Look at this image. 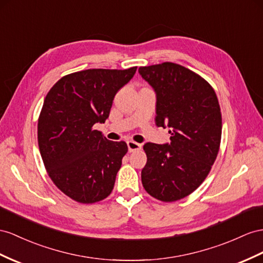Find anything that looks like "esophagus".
<instances>
[{
    "label": "esophagus",
    "instance_id": "1",
    "mask_svg": "<svg viewBox=\"0 0 263 263\" xmlns=\"http://www.w3.org/2000/svg\"><path fill=\"white\" fill-rule=\"evenodd\" d=\"M126 143H127V147H129V151H130V152L141 150V147H142V144H140V143H138V142H134V141H132V140L127 141Z\"/></svg>",
    "mask_w": 263,
    "mask_h": 263
}]
</instances>
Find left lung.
<instances>
[{
    "label": "left lung",
    "instance_id": "obj_1",
    "mask_svg": "<svg viewBox=\"0 0 263 263\" xmlns=\"http://www.w3.org/2000/svg\"><path fill=\"white\" fill-rule=\"evenodd\" d=\"M139 73L157 94L158 126H169L170 143L147 142L141 172L145 191L173 202L197 190L217 159L222 132L219 101L213 87L186 67L164 62L141 66Z\"/></svg>",
    "mask_w": 263,
    "mask_h": 263
}]
</instances>
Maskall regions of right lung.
<instances>
[{
	"label": "right lung",
	"mask_w": 263,
	"mask_h": 263,
	"mask_svg": "<svg viewBox=\"0 0 263 263\" xmlns=\"http://www.w3.org/2000/svg\"><path fill=\"white\" fill-rule=\"evenodd\" d=\"M136 71L137 66L74 72L60 79L44 99L37 122L40 153L53 183L80 203H96L113 190L127 145L109 141L93 125L105 122L117 92Z\"/></svg>",
	"instance_id": "add662e5"
}]
</instances>
